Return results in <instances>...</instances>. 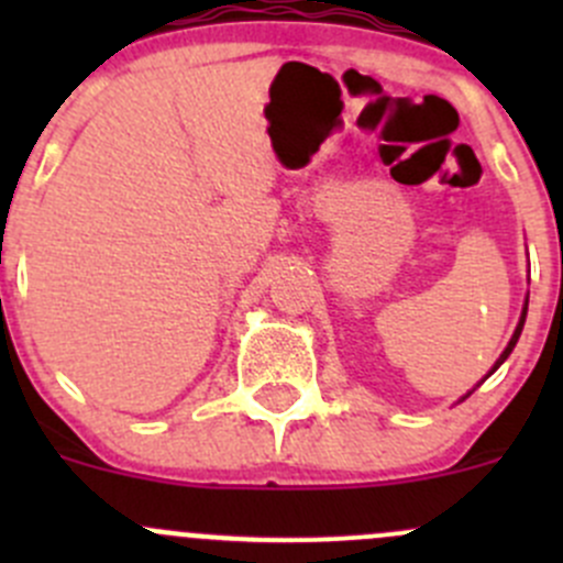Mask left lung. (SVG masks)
I'll return each mask as SVG.
<instances>
[{"label":"left lung","instance_id":"left-lung-1","mask_svg":"<svg viewBox=\"0 0 563 563\" xmlns=\"http://www.w3.org/2000/svg\"><path fill=\"white\" fill-rule=\"evenodd\" d=\"M526 310H528V302H526V308H523V316H520V323H518V329H515L512 340H509V345H507V349H504V354H501V356H498V362H496V365H493V371H498V365H501V362H504V360H507V356H509V354H512L515 343H518L520 332H523V323H526ZM493 371H490V373H493ZM490 373H487V376H490ZM465 397H468V395H465Z\"/></svg>","mask_w":563,"mask_h":563}]
</instances>
